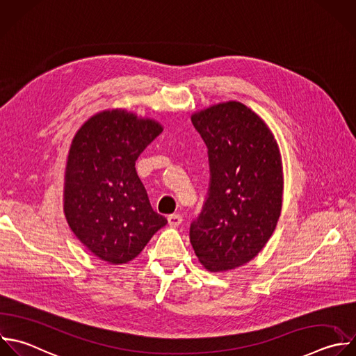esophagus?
<instances>
[{"instance_id": "obj_1", "label": "esophagus", "mask_w": 356, "mask_h": 356, "mask_svg": "<svg viewBox=\"0 0 356 356\" xmlns=\"http://www.w3.org/2000/svg\"><path fill=\"white\" fill-rule=\"evenodd\" d=\"M181 222H182V216H181V214L174 213V214H170V216H168V224H170L171 227H178Z\"/></svg>"}]
</instances>
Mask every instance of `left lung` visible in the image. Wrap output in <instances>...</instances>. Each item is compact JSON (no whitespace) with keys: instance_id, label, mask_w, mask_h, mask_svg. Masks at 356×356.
<instances>
[{"instance_id":"obj_1","label":"left lung","mask_w":356,"mask_h":356,"mask_svg":"<svg viewBox=\"0 0 356 356\" xmlns=\"http://www.w3.org/2000/svg\"><path fill=\"white\" fill-rule=\"evenodd\" d=\"M207 146L210 185L189 229L199 261L228 271L252 260L273 235L281 214V154L266 122L239 102L192 115Z\"/></svg>"}]
</instances>
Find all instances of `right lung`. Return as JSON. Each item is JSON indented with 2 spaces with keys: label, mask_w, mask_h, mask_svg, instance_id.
Returning <instances> with one entry per match:
<instances>
[{
  "label": "right lung",
  "mask_w": 356,
  "mask_h": 356,
  "mask_svg": "<svg viewBox=\"0 0 356 356\" xmlns=\"http://www.w3.org/2000/svg\"><path fill=\"white\" fill-rule=\"evenodd\" d=\"M161 132L157 121L115 108L89 118L72 140L64 213L76 238L110 264L135 259L167 224L152 209L135 168Z\"/></svg>",
  "instance_id": "right-lung-1"
}]
</instances>
